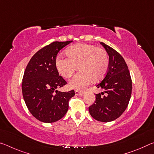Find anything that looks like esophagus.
Masks as SVG:
<instances>
[{
  "instance_id": "obj_1",
  "label": "esophagus",
  "mask_w": 154,
  "mask_h": 154,
  "mask_svg": "<svg viewBox=\"0 0 154 154\" xmlns=\"http://www.w3.org/2000/svg\"><path fill=\"white\" fill-rule=\"evenodd\" d=\"M75 95H77V96H82L83 95V94L84 92H82V91H79V90H75Z\"/></svg>"
}]
</instances>
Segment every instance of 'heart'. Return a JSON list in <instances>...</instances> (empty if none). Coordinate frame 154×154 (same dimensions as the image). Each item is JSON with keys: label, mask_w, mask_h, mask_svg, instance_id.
Masks as SVG:
<instances>
[{"label": "heart", "mask_w": 154, "mask_h": 154, "mask_svg": "<svg viewBox=\"0 0 154 154\" xmlns=\"http://www.w3.org/2000/svg\"><path fill=\"white\" fill-rule=\"evenodd\" d=\"M67 58L58 56L56 60V69L64 78L70 77L78 66L79 71L71 78L69 86L82 90L92 82L102 80L108 71L109 59L105 49L88 44H77L68 48Z\"/></svg>", "instance_id": "1"}]
</instances>
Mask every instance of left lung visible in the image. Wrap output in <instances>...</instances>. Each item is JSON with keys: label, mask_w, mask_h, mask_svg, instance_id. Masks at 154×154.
<instances>
[{"label": "left lung", "mask_w": 154, "mask_h": 154, "mask_svg": "<svg viewBox=\"0 0 154 154\" xmlns=\"http://www.w3.org/2000/svg\"><path fill=\"white\" fill-rule=\"evenodd\" d=\"M109 57V64L104 79L96 85L104 92L96 94V101L89 106L94 119L109 122L118 118L128 105L132 93V79L127 64L120 54L100 42Z\"/></svg>", "instance_id": "obj_1"}]
</instances>
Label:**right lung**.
Here are the masks:
<instances>
[{
	"label": "right lung",
	"instance_id": "add662e5",
	"mask_svg": "<svg viewBox=\"0 0 154 154\" xmlns=\"http://www.w3.org/2000/svg\"><path fill=\"white\" fill-rule=\"evenodd\" d=\"M72 41H55L44 47L31 58L23 76L22 90L26 105L36 119L52 123L63 118L69 109V100L75 91L56 89L66 82L56 69L57 54Z\"/></svg>",
	"mask_w": 154,
	"mask_h": 154
}]
</instances>
